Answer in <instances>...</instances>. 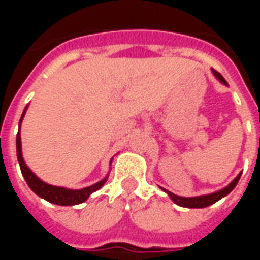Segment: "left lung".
<instances>
[{
  "instance_id": "obj_1",
  "label": "left lung",
  "mask_w": 260,
  "mask_h": 260,
  "mask_svg": "<svg viewBox=\"0 0 260 260\" xmlns=\"http://www.w3.org/2000/svg\"><path fill=\"white\" fill-rule=\"evenodd\" d=\"M213 75L217 78L223 85L227 86V82H225V79H224L221 75L218 74V72H216V71H213L212 69ZM242 173H240V174L235 177L234 180L230 182L229 185L224 186V188H221V189H218V191L216 192H212V193H207V195H199V196H191V198H185V196H178L175 195V193H173V192L167 191V189H164V188H161L167 195L170 196V199L174 202L175 205H178V206H182V207H188V209H202V207H207L210 206V205H213V203H216L217 201H220L221 198H224V196H227L230 193V192L233 191L235 188V185L238 184V181H240V177Z\"/></svg>"
}]
</instances>
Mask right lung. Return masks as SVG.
Segmentation results:
<instances>
[{"instance_id":"obj_1","label":"right lung","mask_w":260,"mask_h":260,"mask_svg":"<svg viewBox=\"0 0 260 260\" xmlns=\"http://www.w3.org/2000/svg\"><path fill=\"white\" fill-rule=\"evenodd\" d=\"M26 110H27V106L23 110V114L19 119V131H18V135H16V156H18V161H19L20 171H22V175L23 178L27 182V185L30 188L31 191L35 192L37 196H40L43 199H46L50 203H54V205H59V206H74V205H79V203H83L85 201H87V198L93 193V192L99 191L108 178V174L103 178L102 181H99L96 184H93L90 186H86V188H82V189H68V188H64V186H55L50 185L47 182L42 181L39 177H37L33 171H31L27 164L25 163L23 160V156H22V141H20V124L23 121V117H25Z\"/></svg>"}]
</instances>
